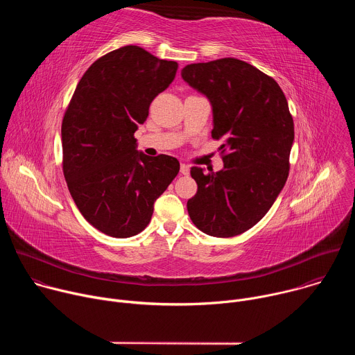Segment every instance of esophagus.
Listing matches in <instances>:
<instances>
[{
	"label": "esophagus",
	"instance_id": "1",
	"mask_svg": "<svg viewBox=\"0 0 355 355\" xmlns=\"http://www.w3.org/2000/svg\"><path fill=\"white\" fill-rule=\"evenodd\" d=\"M180 171H181L182 175H188L189 174V167L187 164H181L180 166Z\"/></svg>",
	"mask_w": 355,
	"mask_h": 355
}]
</instances>
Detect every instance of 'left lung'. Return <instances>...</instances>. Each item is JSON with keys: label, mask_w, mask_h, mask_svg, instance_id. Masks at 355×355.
<instances>
[{"label": "left lung", "mask_w": 355, "mask_h": 355, "mask_svg": "<svg viewBox=\"0 0 355 355\" xmlns=\"http://www.w3.org/2000/svg\"><path fill=\"white\" fill-rule=\"evenodd\" d=\"M181 76L208 96L212 137L225 140L223 170L191 168L198 191L187 202L189 218L209 236L241 234L266 216L286 182L295 136L288 101L272 77L234 58L188 64Z\"/></svg>", "instance_id": "left-lung-1"}]
</instances>
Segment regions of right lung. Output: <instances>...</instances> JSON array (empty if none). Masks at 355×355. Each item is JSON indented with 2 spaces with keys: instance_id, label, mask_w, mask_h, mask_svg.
Returning <instances> with one entry per match:
<instances>
[{
  "instance_id": "add662e5",
  "label": "right lung",
  "mask_w": 355,
  "mask_h": 355,
  "mask_svg": "<svg viewBox=\"0 0 355 355\" xmlns=\"http://www.w3.org/2000/svg\"><path fill=\"white\" fill-rule=\"evenodd\" d=\"M177 62L123 46L84 73L62 122L63 173L81 215L125 239L144 230L156 199L180 171L175 157L136 150L135 132L174 80Z\"/></svg>"
}]
</instances>
